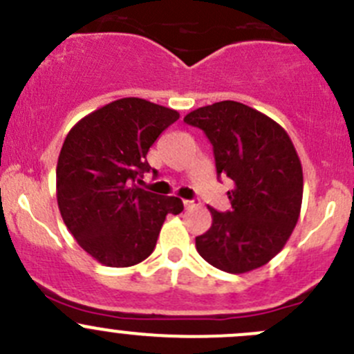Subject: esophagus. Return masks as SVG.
Segmentation results:
<instances>
[{"label": "esophagus", "instance_id": "1", "mask_svg": "<svg viewBox=\"0 0 354 354\" xmlns=\"http://www.w3.org/2000/svg\"><path fill=\"white\" fill-rule=\"evenodd\" d=\"M183 205H185V209L190 210V209H194V207H197V202H195V200H183Z\"/></svg>", "mask_w": 354, "mask_h": 354}]
</instances>
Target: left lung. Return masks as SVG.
<instances>
[{
	"label": "left lung",
	"instance_id": "8db88e82",
	"mask_svg": "<svg viewBox=\"0 0 354 354\" xmlns=\"http://www.w3.org/2000/svg\"><path fill=\"white\" fill-rule=\"evenodd\" d=\"M212 144L217 178L233 180L226 212L210 209L212 226L195 238L216 269L243 274L266 266L291 236L303 198V171L281 124L236 101L203 106L185 116Z\"/></svg>",
	"mask_w": 354,
	"mask_h": 354
}]
</instances>
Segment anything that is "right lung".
<instances>
[{"label":"right lung","mask_w":354,"mask_h":354,"mask_svg":"<svg viewBox=\"0 0 354 354\" xmlns=\"http://www.w3.org/2000/svg\"><path fill=\"white\" fill-rule=\"evenodd\" d=\"M180 118L174 109L124 97L82 118L66 135L56 167V197L77 243L108 267H130L154 252L167 214L183 202L138 187L152 171L147 152Z\"/></svg>","instance_id":"right-lung-1"}]
</instances>
